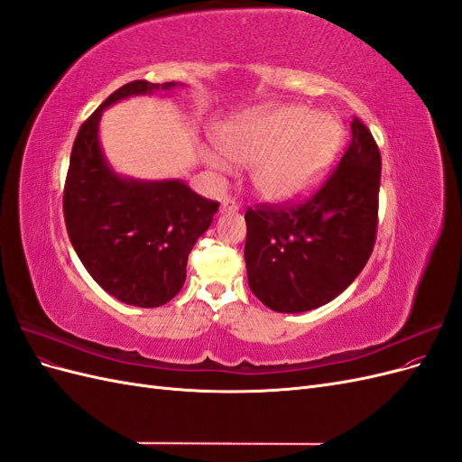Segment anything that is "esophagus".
Instances as JSON below:
<instances>
[{"instance_id": "obj_1", "label": "esophagus", "mask_w": 462, "mask_h": 462, "mask_svg": "<svg viewBox=\"0 0 462 462\" xmlns=\"http://www.w3.org/2000/svg\"><path fill=\"white\" fill-rule=\"evenodd\" d=\"M236 209H239V204H236L235 199L227 197L221 200V212H236Z\"/></svg>"}]
</instances>
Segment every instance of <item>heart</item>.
<instances>
[{
	"instance_id": "b5f03b06",
	"label": "heart",
	"mask_w": 462,
	"mask_h": 462,
	"mask_svg": "<svg viewBox=\"0 0 462 462\" xmlns=\"http://www.w3.org/2000/svg\"><path fill=\"white\" fill-rule=\"evenodd\" d=\"M345 129L329 114H314L306 106H279L227 123L217 133L226 156L254 165L253 183L262 197L291 200L312 190L326 177L343 144ZM216 171L229 165L208 158Z\"/></svg>"
}]
</instances>
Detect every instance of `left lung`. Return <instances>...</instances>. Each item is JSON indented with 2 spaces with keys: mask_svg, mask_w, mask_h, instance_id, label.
Here are the masks:
<instances>
[{
  "mask_svg": "<svg viewBox=\"0 0 462 462\" xmlns=\"http://www.w3.org/2000/svg\"><path fill=\"white\" fill-rule=\"evenodd\" d=\"M339 165L310 199L248 208L250 291L275 312H306L351 285L374 250L382 156L358 117Z\"/></svg>",
  "mask_w": 462,
  "mask_h": 462,
  "instance_id": "left-lung-1",
  "label": "left lung"
}]
</instances>
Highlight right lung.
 Masks as SVG:
<instances>
[{"instance_id": "add662e5", "label": "right lung", "mask_w": 462, "mask_h": 462, "mask_svg": "<svg viewBox=\"0 0 462 462\" xmlns=\"http://www.w3.org/2000/svg\"><path fill=\"white\" fill-rule=\"evenodd\" d=\"M175 87L133 80L111 94L80 125L63 189L67 233L87 272L111 297L141 309H156L180 291L190 250L219 204L179 179L119 177L104 158L97 123L123 97Z\"/></svg>"}]
</instances>
